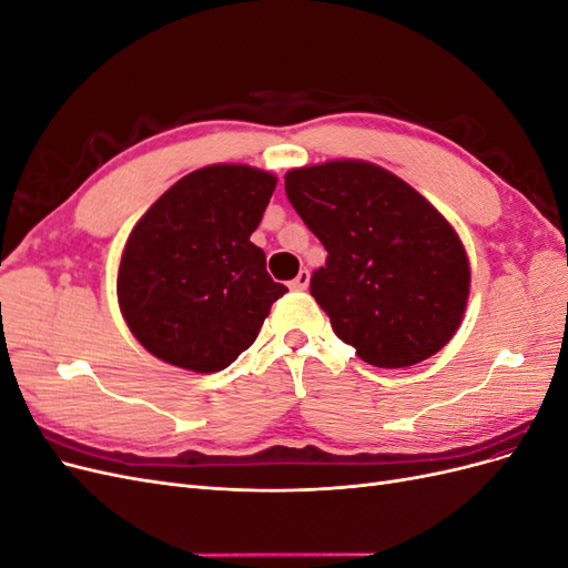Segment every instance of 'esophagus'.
Wrapping results in <instances>:
<instances>
[{
	"instance_id": "34e87169",
	"label": "esophagus",
	"mask_w": 568,
	"mask_h": 568,
	"mask_svg": "<svg viewBox=\"0 0 568 568\" xmlns=\"http://www.w3.org/2000/svg\"><path fill=\"white\" fill-rule=\"evenodd\" d=\"M307 284H311V272H307V270H301V272L296 274V280L288 282V286L294 288V291H305Z\"/></svg>"
}]
</instances>
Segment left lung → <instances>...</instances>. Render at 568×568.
I'll list each match as a JSON object with an SVG mask.
<instances>
[{
  "mask_svg": "<svg viewBox=\"0 0 568 568\" xmlns=\"http://www.w3.org/2000/svg\"><path fill=\"white\" fill-rule=\"evenodd\" d=\"M284 189L326 251L311 294L359 359L409 367L453 338L467 307L469 261L422 194L365 161L291 170Z\"/></svg>",
  "mask_w": 568,
  "mask_h": 568,
  "instance_id": "obj_1",
  "label": "left lung"
}]
</instances>
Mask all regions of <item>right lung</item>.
<instances>
[{"mask_svg":"<svg viewBox=\"0 0 568 568\" xmlns=\"http://www.w3.org/2000/svg\"><path fill=\"white\" fill-rule=\"evenodd\" d=\"M277 178L248 165L189 173L132 230L118 270L120 311L134 338L199 374L230 367L286 294L251 242Z\"/></svg>","mask_w":568,"mask_h":568,"instance_id":"right-lung-1","label":"right lung"}]
</instances>
